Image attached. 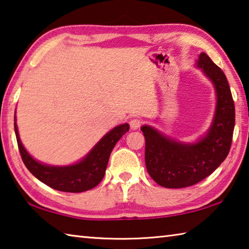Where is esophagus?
<instances>
[{"label":"esophagus","mask_w":249,"mask_h":249,"mask_svg":"<svg viewBox=\"0 0 249 249\" xmlns=\"http://www.w3.org/2000/svg\"><path fill=\"white\" fill-rule=\"evenodd\" d=\"M142 123V122L141 119H133L132 121L129 122L130 128H132V129H137L138 127H141Z\"/></svg>","instance_id":"34e87169"}]
</instances>
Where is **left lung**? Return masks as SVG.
<instances>
[{
    "label": "left lung",
    "mask_w": 249,
    "mask_h": 249,
    "mask_svg": "<svg viewBox=\"0 0 249 249\" xmlns=\"http://www.w3.org/2000/svg\"><path fill=\"white\" fill-rule=\"evenodd\" d=\"M196 67L212 82L215 91V112L203 136L185 142L167 136L150 125H142L145 162L155 182L165 188L190 187L210 176L224 161L231 144L235 125V107L225 74L201 53Z\"/></svg>",
    "instance_id": "8db88e82"
}]
</instances>
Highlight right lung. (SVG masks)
<instances>
[{
  "mask_svg": "<svg viewBox=\"0 0 249 249\" xmlns=\"http://www.w3.org/2000/svg\"><path fill=\"white\" fill-rule=\"evenodd\" d=\"M14 128L23 162L32 175L54 190L78 193L90 190L101 182L107 170L109 155L121 137L128 132L129 125L121 124L111 129L82 159L68 166L47 165L33 158L20 142L16 116Z\"/></svg>",
  "mask_w": 249,
  "mask_h": 249,
  "instance_id": "obj_1",
  "label": "right lung"
}]
</instances>
